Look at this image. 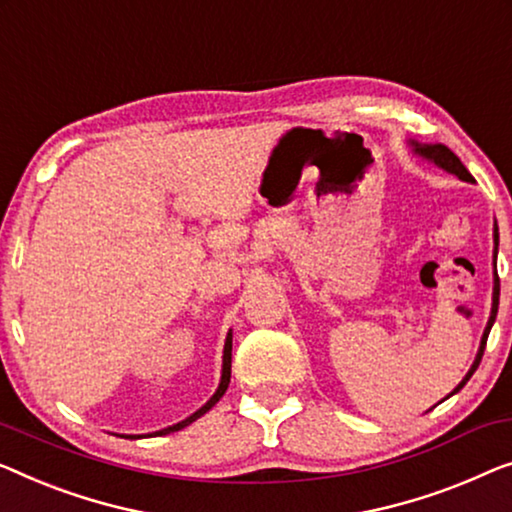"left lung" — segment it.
<instances>
[{"label":"left lung","mask_w":512,"mask_h":512,"mask_svg":"<svg viewBox=\"0 0 512 512\" xmlns=\"http://www.w3.org/2000/svg\"><path fill=\"white\" fill-rule=\"evenodd\" d=\"M409 147H411V152L416 154V157L425 159V161H429V164H434V166H439L441 170H446V173L459 177V180H462V182H476V180H473V175L469 173V170H466V166L462 164V161H459L457 154H455L453 150H450V147L441 145V143H418V140H409ZM496 254H499V244H496V233H494V288H492V311H490V318H487V325H485V330H483V337H480V346H478L476 358H473V365L469 367V372H466L464 379L457 383V388H455L453 392H450L448 397H453L455 392H459V390L464 388L466 381H469L471 376H473V372H476V369H478L480 360H483V351H485L487 337H490V330H492V325H494V321H496V311H499V274H496Z\"/></svg>","instance_id":"obj_1"}]
</instances>
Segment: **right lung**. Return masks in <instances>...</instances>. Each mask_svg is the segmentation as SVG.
<instances>
[{"mask_svg": "<svg viewBox=\"0 0 512 512\" xmlns=\"http://www.w3.org/2000/svg\"><path fill=\"white\" fill-rule=\"evenodd\" d=\"M231 351H233V332L228 330L226 342H224V355H221V379H219L217 390H214V395L207 399V402L196 413H191L189 418L177 422V425L164 427V429H159V432H152V434H145V436H164V434H170V432H180V429H184L187 425H191V422H196L198 418L205 416V413L210 411L221 397H224V392L228 390V383H231ZM120 436H127V439H143V434H120Z\"/></svg>", "mask_w": 512, "mask_h": 512, "instance_id": "1", "label": "right lung"}]
</instances>
